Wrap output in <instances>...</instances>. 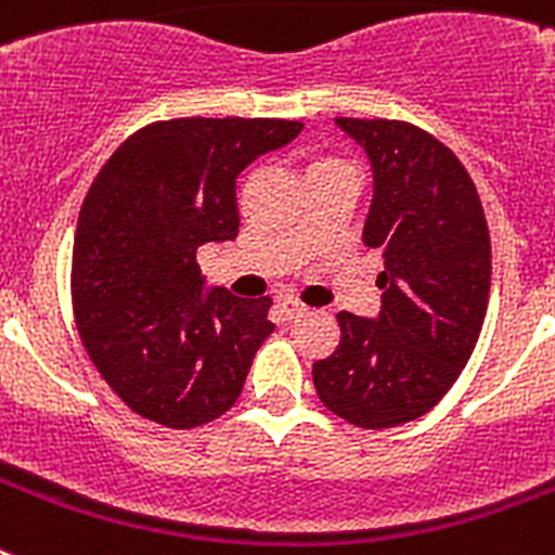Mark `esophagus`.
<instances>
[{
    "mask_svg": "<svg viewBox=\"0 0 555 555\" xmlns=\"http://www.w3.org/2000/svg\"><path fill=\"white\" fill-rule=\"evenodd\" d=\"M278 306H281V313L286 317V320H294V317H302V313L308 311L306 306H302L300 300H294V297H281L278 300Z\"/></svg>",
    "mask_w": 555,
    "mask_h": 555,
    "instance_id": "obj_1",
    "label": "esophagus"
}]
</instances>
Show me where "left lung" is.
Instances as JSON below:
<instances>
[{
	"label": "left lung",
	"mask_w": 555,
	"mask_h": 555,
	"mask_svg": "<svg viewBox=\"0 0 555 555\" xmlns=\"http://www.w3.org/2000/svg\"><path fill=\"white\" fill-rule=\"evenodd\" d=\"M366 152L364 244L384 253L375 320L341 311V341L313 364L322 403L366 430L428 414L467 366L492 283L489 228L473 178L430 132L389 119H336Z\"/></svg>",
	"instance_id": "8db88e82"
}]
</instances>
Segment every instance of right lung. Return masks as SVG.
I'll list each match as a JSON object with an SVG mask.
<instances>
[{"label": "right lung", "mask_w": 555, "mask_h": 555, "mask_svg": "<svg viewBox=\"0 0 555 555\" xmlns=\"http://www.w3.org/2000/svg\"><path fill=\"white\" fill-rule=\"evenodd\" d=\"M286 119H171L113 152L80 208L72 302L88 356L135 414L197 428L238 400L269 297L208 286L203 244L238 235L235 178L300 135Z\"/></svg>", "instance_id": "obj_1"}]
</instances>
